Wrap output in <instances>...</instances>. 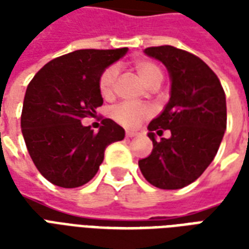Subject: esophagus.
Instances as JSON below:
<instances>
[{"instance_id": "esophagus-1", "label": "esophagus", "mask_w": 249, "mask_h": 249, "mask_svg": "<svg viewBox=\"0 0 249 249\" xmlns=\"http://www.w3.org/2000/svg\"><path fill=\"white\" fill-rule=\"evenodd\" d=\"M125 136H126V137H135L136 132H133V130H126Z\"/></svg>"}]
</instances>
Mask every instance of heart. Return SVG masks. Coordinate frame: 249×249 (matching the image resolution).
<instances>
[{
    "label": "heart",
    "instance_id": "heart-1",
    "mask_svg": "<svg viewBox=\"0 0 249 249\" xmlns=\"http://www.w3.org/2000/svg\"><path fill=\"white\" fill-rule=\"evenodd\" d=\"M133 71L137 73L145 85L152 89H156L164 80L162 66L151 58H137L132 62ZM119 78V71L116 66H108L101 73L98 78V89L104 98H110L113 96L116 84ZM151 116V109L145 105H133V104H120L112 109V117L119 124L126 128H136L142 120Z\"/></svg>",
    "mask_w": 249,
    "mask_h": 249
}]
</instances>
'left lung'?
Segmentation results:
<instances>
[{
	"label": "left lung",
	"instance_id": "8db88e82",
	"mask_svg": "<svg viewBox=\"0 0 249 249\" xmlns=\"http://www.w3.org/2000/svg\"><path fill=\"white\" fill-rule=\"evenodd\" d=\"M171 76V98L148 125L152 153L139 161L148 183L160 189H180L198 178L217 153L227 128L224 89L214 71L189 52L175 46L146 48ZM169 129L171 137L157 142Z\"/></svg>",
	"mask_w": 249,
	"mask_h": 249
}]
</instances>
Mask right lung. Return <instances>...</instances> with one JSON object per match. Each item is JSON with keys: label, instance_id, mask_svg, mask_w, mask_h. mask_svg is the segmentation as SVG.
<instances>
[{"label": "right lung", "instance_id": "right-lung-1", "mask_svg": "<svg viewBox=\"0 0 249 249\" xmlns=\"http://www.w3.org/2000/svg\"><path fill=\"white\" fill-rule=\"evenodd\" d=\"M128 52L80 49L52 60L36 73L26 88L21 129L36 168L62 188L90 181L109 144L124 139L125 130L104 119L98 133L81 120L94 117L103 105L98 89L101 73Z\"/></svg>", "mask_w": 249, "mask_h": 249}]
</instances>
